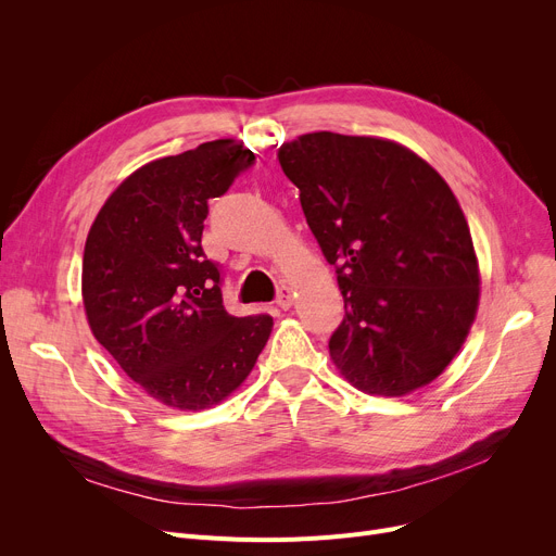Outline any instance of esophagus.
<instances>
[{
  "instance_id": "esophagus-1",
  "label": "esophagus",
  "mask_w": 556,
  "mask_h": 556,
  "mask_svg": "<svg viewBox=\"0 0 556 556\" xmlns=\"http://www.w3.org/2000/svg\"><path fill=\"white\" fill-rule=\"evenodd\" d=\"M275 302H277V306H279V308H283V311H286V308H290V306H293V290H290L288 286H281Z\"/></svg>"
}]
</instances>
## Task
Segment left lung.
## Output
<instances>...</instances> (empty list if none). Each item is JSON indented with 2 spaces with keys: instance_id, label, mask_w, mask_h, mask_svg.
I'll list each match as a JSON object with an SVG mask.
<instances>
[{
  "instance_id": "obj_1",
  "label": "left lung",
  "mask_w": 556,
  "mask_h": 556,
  "mask_svg": "<svg viewBox=\"0 0 556 556\" xmlns=\"http://www.w3.org/2000/svg\"><path fill=\"white\" fill-rule=\"evenodd\" d=\"M306 223L336 266L344 317L329 338L349 383L401 396L440 376L480 298L469 225L451 187L405 146L311 132L279 149Z\"/></svg>"
}]
</instances>
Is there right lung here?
Returning <instances> with one entry per match:
<instances>
[{"instance_id": "right-lung-1", "label": "right lung", "mask_w": 556, "mask_h": 556, "mask_svg": "<svg viewBox=\"0 0 556 556\" xmlns=\"http://www.w3.org/2000/svg\"><path fill=\"white\" fill-rule=\"evenodd\" d=\"M254 160L231 139L155 160L116 187L87 233V323L132 381L168 407L220 403L270 338L268 313L225 311L223 270L202 250L210 198Z\"/></svg>"}]
</instances>
